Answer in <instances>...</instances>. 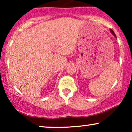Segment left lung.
<instances>
[{
	"label": "left lung",
	"instance_id": "1",
	"mask_svg": "<svg viewBox=\"0 0 132 132\" xmlns=\"http://www.w3.org/2000/svg\"><path fill=\"white\" fill-rule=\"evenodd\" d=\"M110 32H111V33H112V34H113V36H114V37H115V38H116V34H115V33H114V31H113V30H112V29H110Z\"/></svg>",
	"mask_w": 132,
	"mask_h": 132
}]
</instances>
